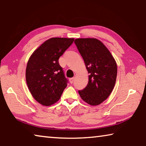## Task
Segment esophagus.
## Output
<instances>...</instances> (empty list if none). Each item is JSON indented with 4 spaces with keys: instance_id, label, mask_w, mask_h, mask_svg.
Returning <instances> with one entry per match:
<instances>
[{
    "instance_id": "esophagus-1",
    "label": "esophagus",
    "mask_w": 146,
    "mask_h": 146,
    "mask_svg": "<svg viewBox=\"0 0 146 146\" xmlns=\"http://www.w3.org/2000/svg\"><path fill=\"white\" fill-rule=\"evenodd\" d=\"M70 83L71 84H73L74 82V78H70Z\"/></svg>"
}]
</instances>
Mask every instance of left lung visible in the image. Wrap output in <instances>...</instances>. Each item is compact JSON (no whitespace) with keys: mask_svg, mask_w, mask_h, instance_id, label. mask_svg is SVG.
<instances>
[{"mask_svg":"<svg viewBox=\"0 0 146 146\" xmlns=\"http://www.w3.org/2000/svg\"><path fill=\"white\" fill-rule=\"evenodd\" d=\"M75 44L90 74L88 85L78 93L89 104L98 105L108 98L114 88L117 63L110 51L97 39L77 38Z\"/></svg>","mask_w":146,"mask_h":146,"instance_id":"1","label":"left lung"}]
</instances>
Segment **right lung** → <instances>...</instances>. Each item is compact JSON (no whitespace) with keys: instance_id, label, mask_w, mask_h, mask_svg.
Listing matches in <instances>:
<instances>
[{"instance_id":"1","label":"right lung","mask_w":146,"mask_h":146,"mask_svg":"<svg viewBox=\"0 0 146 146\" xmlns=\"http://www.w3.org/2000/svg\"><path fill=\"white\" fill-rule=\"evenodd\" d=\"M74 38H51L36 49L27 64L26 79L32 96L43 106L60 99L68 80L58 62Z\"/></svg>"}]
</instances>
